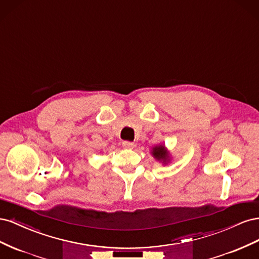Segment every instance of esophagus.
Wrapping results in <instances>:
<instances>
[{"mask_svg":"<svg viewBox=\"0 0 259 259\" xmlns=\"http://www.w3.org/2000/svg\"><path fill=\"white\" fill-rule=\"evenodd\" d=\"M122 146H123L124 148H126V149H131V148H134L135 144L132 143V142H127V140H125V142H123Z\"/></svg>","mask_w":259,"mask_h":259,"instance_id":"obj_1","label":"esophagus"}]
</instances>
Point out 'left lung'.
Masks as SVG:
<instances>
[{"instance_id": "obj_1", "label": "left lung", "mask_w": 259, "mask_h": 259, "mask_svg": "<svg viewBox=\"0 0 259 259\" xmlns=\"http://www.w3.org/2000/svg\"><path fill=\"white\" fill-rule=\"evenodd\" d=\"M152 154L154 155V158L158 159V160H164V161H166V159L168 158V155H167V153H166V151H165V148H164L163 146L153 148Z\"/></svg>"}]
</instances>
